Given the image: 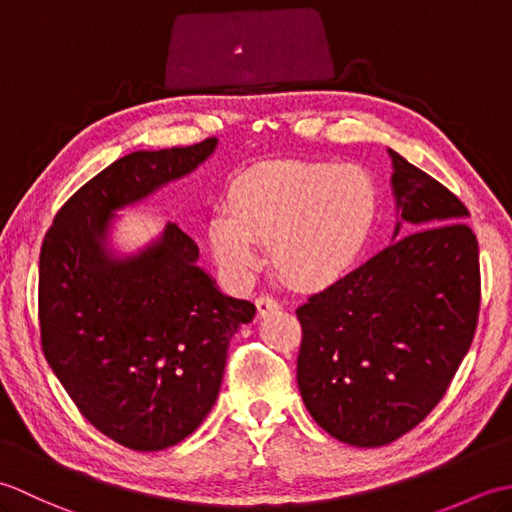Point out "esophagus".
<instances>
[{
  "label": "esophagus",
  "mask_w": 512,
  "mask_h": 512,
  "mask_svg": "<svg viewBox=\"0 0 512 512\" xmlns=\"http://www.w3.org/2000/svg\"><path fill=\"white\" fill-rule=\"evenodd\" d=\"M255 306H257V314H259V317H266V314L277 312V310L281 308L279 301H277L275 297H270V295L257 297V299H255Z\"/></svg>",
  "instance_id": "34e87169"
}]
</instances>
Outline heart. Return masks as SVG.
<instances>
[{"label": "heart", "mask_w": 512, "mask_h": 512, "mask_svg": "<svg viewBox=\"0 0 512 512\" xmlns=\"http://www.w3.org/2000/svg\"><path fill=\"white\" fill-rule=\"evenodd\" d=\"M374 215L376 187L361 167L273 162L233 184L228 209L211 215L209 242L233 279L255 270L257 242L290 284L321 286L350 268Z\"/></svg>", "instance_id": "obj_1"}]
</instances>
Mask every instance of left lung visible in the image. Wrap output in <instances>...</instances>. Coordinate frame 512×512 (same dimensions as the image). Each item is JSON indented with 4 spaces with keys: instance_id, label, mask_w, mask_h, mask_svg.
Instances as JSON below:
<instances>
[{
    "instance_id": "left-lung-1",
    "label": "left lung",
    "mask_w": 512,
    "mask_h": 512,
    "mask_svg": "<svg viewBox=\"0 0 512 512\" xmlns=\"http://www.w3.org/2000/svg\"><path fill=\"white\" fill-rule=\"evenodd\" d=\"M398 237L297 308V383L332 438L383 447L447 394L480 314V248L455 195L389 149Z\"/></svg>"
}]
</instances>
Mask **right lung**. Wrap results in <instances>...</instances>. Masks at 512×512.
I'll use <instances>...</instances> for the list:
<instances>
[{
	"instance_id": "add662e5",
	"label": "right lung",
	"mask_w": 512,
	"mask_h": 512,
	"mask_svg": "<svg viewBox=\"0 0 512 512\" xmlns=\"http://www.w3.org/2000/svg\"><path fill=\"white\" fill-rule=\"evenodd\" d=\"M217 138L134 151L65 202L39 255L41 347L74 405L107 438L160 451L200 427L220 394L233 334L255 306L233 299L198 266L178 224L118 257L114 211L149 198L209 158Z\"/></svg>"
}]
</instances>
